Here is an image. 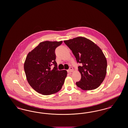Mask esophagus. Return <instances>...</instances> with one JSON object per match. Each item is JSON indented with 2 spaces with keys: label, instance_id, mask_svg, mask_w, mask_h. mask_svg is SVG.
I'll list each match as a JSON object with an SVG mask.
<instances>
[{
  "label": "esophagus",
  "instance_id": "esophagus-1",
  "mask_svg": "<svg viewBox=\"0 0 128 128\" xmlns=\"http://www.w3.org/2000/svg\"><path fill=\"white\" fill-rule=\"evenodd\" d=\"M73 71H74V70H73V68H72V67H70L69 70H68V73L72 72H73Z\"/></svg>",
  "mask_w": 128,
  "mask_h": 128
}]
</instances>
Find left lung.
<instances>
[{"label": "left lung", "instance_id": "left-lung-1", "mask_svg": "<svg viewBox=\"0 0 128 128\" xmlns=\"http://www.w3.org/2000/svg\"><path fill=\"white\" fill-rule=\"evenodd\" d=\"M72 50L76 62L81 64L78 68L81 74L76 84L83 90H92L98 87L105 79L107 61L100 48L89 39L84 37L64 41Z\"/></svg>", "mask_w": 128, "mask_h": 128}]
</instances>
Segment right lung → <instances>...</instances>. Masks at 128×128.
Segmentation results:
<instances>
[{"instance_id":"right-lung-1","label":"right lung","mask_w":128,"mask_h":128,"mask_svg":"<svg viewBox=\"0 0 128 128\" xmlns=\"http://www.w3.org/2000/svg\"><path fill=\"white\" fill-rule=\"evenodd\" d=\"M62 41L39 43L27 56L24 69L28 82L38 92L49 95L60 90L67 76L66 70H58L55 50ZM54 64V68L50 66Z\"/></svg>"}]
</instances>
